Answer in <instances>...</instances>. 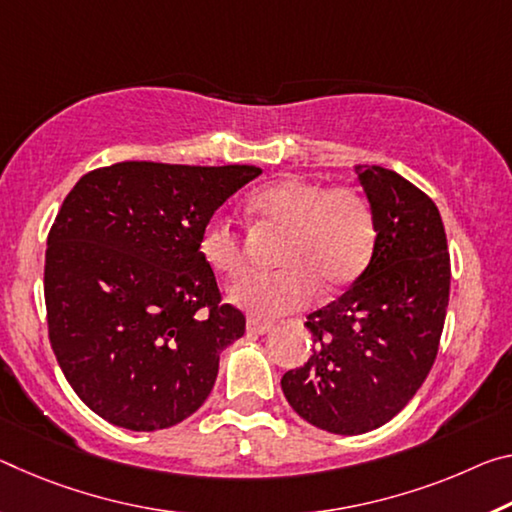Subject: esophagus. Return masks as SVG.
<instances>
[{"label":"esophagus","instance_id":"1","mask_svg":"<svg viewBox=\"0 0 512 512\" xmlns=\"http://www.w3.org/2000/svg\"><path fill=\"white\" fill-rule=\"evenodd\" d=\"M271 328H273L271 323L259 321V319H248V323H246V330L250 332V335H266Z\"/></svg>","mask_w":512,"mask_h":512}]
</instances>
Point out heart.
<instances>
[{
    "instance_id": "heart-1",
    "label": "heart",
    "mask_w": 512,
    "mask_h": 512,
    "mask_svg": "<svg viewBox=\"0 0 512 512\" xmlns=\"http://www.w3.org/2000/svg\"><path fill=\"white\" fill-rule=\"evenodd\" d=\"M248 214L259 227L285 239L273 275H250L230 289L232 303L259 316H282L310 303L316 287L335 291L367 269L376 246V221L369 202L351 186L285 180L271 182L248 198ZM200 257L214 273L237 278L243 271L239 232L212 218L198 239Z\"/></svg>"
}]
</instances>
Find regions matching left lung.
Segmentation results:
<instances>
[{
    "label": "left lung",
    "instance_id": "obj_1",
    "mask_svg": "<svg viewBox=\"0 0 512 512\" xmlns=\"http://www.w3.org/2000/svg\"><path fill=\"white\" fill-rule=\"evenodd\" d=\"M376 246L342 296L307 316L312 358L287 371V401L312 426L362 435L408 405L431 371L449 305L451 262L435 202L394 170L355 166Z\"/></svg>",
    "mask_w": 512,
    "mask_h": 512
}]
</instances>
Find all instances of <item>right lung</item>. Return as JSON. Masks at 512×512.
Returning <instances> with one entry per match:
<instances>
[{
	"instance_id": "add662e5",
	"label": "right lung",
	"mask_w": 512,
	"mask_h": 512,
	"mask_svg": "<svg viewBox=\"0 0 512 512\" xmlns=\"http://www.w3.org/2000/svg\"><path fill=\"white\" fill-rule=\"evenodd\" d=\"M257 166L120 161L81 177L45 253L50 344L95 415L127 431L191 417L246 319L221 305L202 227Z\"/></svg>"
}]
</instances>
